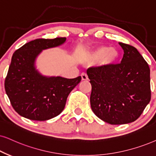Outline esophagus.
<instances>
[{
    "instance_id": "obj_1",
    "label": "esophagus",
    "mask_w": 156,
    "mask_h": 156,
    "mask_svg": "<svg viewBox=\"0 0 156 156\" xmlns=\"http://www.w3.org/2000/svg\"><path fill=\"white\" fill-rule=\"evenodd\" d=\"M81 78H82L83 80H88V78L87 74H86V73H81Z\"/></svg>"
}]
</instances>
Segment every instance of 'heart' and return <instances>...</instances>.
Instances as JSON below:
<instances>
[{"label": "heart", "mask_w": 156, "mask_h": 156, "mask_svg": "<svg viewBox=\"0 0 156 156\" xmlns=\"http://www.w3.org/2000/svg\"><path fill=\"white\" fill-rule=\"evenodd\" d=\"M119 58V52L117 49L111 48L107 46H101L96 49L90 55L92 60H101L107 65L115 63Z\"/></svg>", "instance_id": "1"}]
</instances>
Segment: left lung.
Wrapping results in <instances>:
<instances>
[{"label": "left lung", "mask_w": 156, "mask_h": 156, "mask_svg": "<svg viewBox=\"0 0 156 156\" xmlns=\"http://www.w3.org/2000/svg\"><path fill=\"white\" fill-rule=\"evenodd\" d=\"M121 63L90 67L92 111L111 125H123L140 117L151 98L150 68L135 47L119 43Z\"/></svg>", "instance_id": "8db88e82"}]
</instances>
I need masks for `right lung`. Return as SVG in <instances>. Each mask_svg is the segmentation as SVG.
Here are the masks:
<instances>
[{
  "instance_id": "1",
  "label": "right lung",
  "mask_w": 156,
  "mask_h": 156,
  "mask_svg": "<svg viewBox=\"0 0 156 156\" xmlns=\"http://www.w3.org/2000/svg\"><path fill=\"white\" fill-rule=\"evenodd\" d=\"M66 37L37 39L16 50L5 79V90L11 105L19 115L31 120L45 121L59 115L71 90L81 77L68 79L43 76L34 62L45 49L60 46Z\"/></svg>"
}]
</instances>
